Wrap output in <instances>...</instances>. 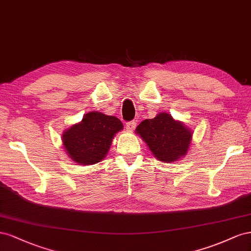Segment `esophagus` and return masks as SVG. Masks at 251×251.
Here are the masks:
<instances>
[{"label": "esophagus", "instance_id": "1", "mask_svg": "<svg viewBox=\"0 0 251 251\" xmlns=\"http://www.w3.org/2000/svg\"><path fill=\"white\" fill-rule=\"evenodd\" d=\"M134 127H135V121H130V122H127V123H126V129L127 130L131 131V130L134 129Z\"/></svg>", "mask_w": 251, "mask_h": 251}]
</instances>
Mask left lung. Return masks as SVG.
Masks as SVG:
<instances>
[{
    "mask_svg": "<svg viewBox=\"0 0 251 251\" xmlns=\"http://www.w3.org/2000/svg\"><path fill=\"white\" fill-rule=\"evenodd\" d=\"M135 131L146 142L156 159L163 162H175L185 155L192 135L181 122L175 121L165 112L144 120Z\"/></svg>",
    "mask_w": 251,
    "mask_h": 251,
    "instance_id": "left-lung-1",
    "label": "left lung"
}]
</instances>
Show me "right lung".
Wrapping results in <instances>:
<instances>
[{
    "label": "right lung",
    "mask_w": 251,
    "mask_h": 251,
    "mask_svg": "<svg viewBox=\"0 0 251 251\" xmlns=\"http://www.w3.org/2000/svg\"><path fill=\"white\" fill-rule=\"evenodd\" d=\"M122 128L123 124L116 117L89 112L81 123L63 134V144L70 159L81 165H91L104 159L114 134Z\"/></svg>",
    "instance_id": "obj_1"
}]
</instances>
